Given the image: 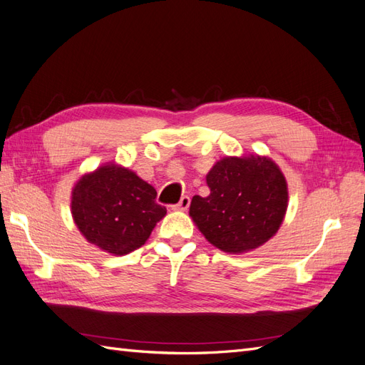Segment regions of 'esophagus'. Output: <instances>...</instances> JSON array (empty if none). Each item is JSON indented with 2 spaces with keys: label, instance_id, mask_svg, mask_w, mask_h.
Returning a JSON list of instances; mask_svg holds the SVG:
<instances>
[{
  "label": "esophagus",
  "instance_id": "esophagus-1",
  "mask_svg": "<svg viewBox=\"0 0 365 365\" xmlns=\"http://www.w3.org/2000/svg\"><path fill=\"white\" fill-rule=\"evenodd\" d=\"M190 203H191V199H190V197H188V195H183L182 199H180V202L177 203V205H174L173 207H174V210L185 211V210H188V207H190Z\"/></svg>",
  "mask_w": 365,
  "mask_h": 365
}]
</instances>
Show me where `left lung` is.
I'll list each match as a JSON object with an SVG mask.
<instances>
[{
  "label": "left lung",
  "mask_w": 365,
  "mask_h": 365,
  "mask_svg": "<svg viewBox=\"0 0 365 365\" xmlns=\"http://www.w3.org/2000/svg\"><path fill=\"white\" fill-rule=\"evenodd\" d=\"M206 183L210 195H194L190 215L215 247L242 254L278 231L287 210V183L270 159H222L207 173Z\"/></svg>",
  "instance_id": "1"
}]
</instances>
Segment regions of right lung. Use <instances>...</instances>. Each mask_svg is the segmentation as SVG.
<instances>
[{
    "label": "right lung",
    "instance_id": "right-lung-1",
    "mask_svg": "<svg viewBox=\"0 0 365 365\" xmlns=\"http://www.w3.org/2000/svg\"><path fill=\"white\" fill-rule=\"evenodd\" d=\"M150 183L118 165L81 177L71 192V214L93 245L114 255L128 254L148 240L166 207L155 202Z\"/></svg>",
    "mask_w": 365,
    "mask_h": 365
}]
</instances>
